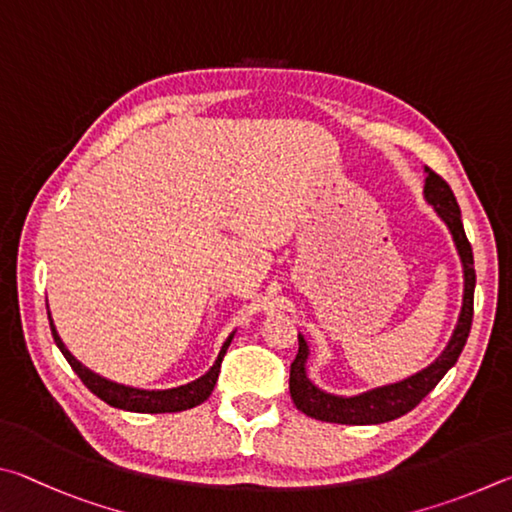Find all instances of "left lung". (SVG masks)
<instances>
[{"instance_id": "1", "label": "left lung", "mask_w": 512, "mask_h": 512, "mask_svg": "<svg viewBox=\"0 0 512 512\" xmlns=\"http://www.w3.org/2000/svg\"><path fill=\"white\" fill-rule=\"evenodd\" d=\"M425 170H427L425 197L429 204H434L436 213L441 215L447 227H450L456 249H459V256L463 261V274H465L463 308H461L459 324H456L450 344H447L443 355L438 357L434 364H429L427 369L411 375V378L360 393V396L342 398V396H333V393L317 389L315 384L306 378L308 346H306V339L299 337V353L290 364V396L294 400V407L310 418L326 420V423H337V425H378V423H387V420L405 416L407 411L414 409L418 402L443 380V375L456 364L465 342H468L472 315H474V283H477L472 245L468 236H465L459 202H456L450 184H447L441 175L434 173L432 168H425Z\"/></svg>"}]
</instances>
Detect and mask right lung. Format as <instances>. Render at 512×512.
<instances>
[{"label":"right lung","instance_id":"right-lung-1","mask_svg":"<svg viewBox=\"0 0 512 512\" xmlns=\"http://www.w3.org/2000/svg\"><path fill=\"white\" fill-rule=\"evenodd\" d=\"M49 326H51V335H53V342L58 344L60 353L65 355V360L69 362L71 369L78 375L80 380H83L85 387L94 393V396L101 398L107 405H112L116 409H125V411H139V414H170V411H184V409H191L202 405V402L211 396V391L215 387V382H218V373H220V364H222V357L227 353V348L231 344V337L227 342H224L222 351L218 355V360L211 366V371L202 375V378H197L195 382H188L184 387H177V389H166V391H143V389H132V387H123V384H116L101 378V375L92 373L89 369H85L83 364L74 360V355H71L65 344L60 342V337L56 333V328H53V321L49 317Z\"/></svg>","mask_w":512,"mask_h":512}]
</instances>
